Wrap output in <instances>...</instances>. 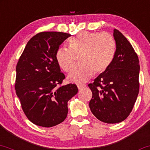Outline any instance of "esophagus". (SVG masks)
I'll use <instances>...</instances> for the list:
<instances>
[{
    "label": "esophagus",
    "mask_w": 150,
    "mask_h": 150,
    "mask_svg": "<svg viewBox=\"0 0 150 150\" xmlns=\"http://www.w3.org/2000/svg\"><path fill=\"white\" fill-rule=\"evenodd\" d=\"M84 87H85V85H84V84H78V85H77V88H78L79 90H81V88H84Z\"/></svg>",
    "instance_id": "34e87169"
}]
</instances>
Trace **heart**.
I'll use <instances>...</instances> for the list:
<instances>
[{"instance_id": "obj_1", "label": "heart", "mask_w": 150, "mask_h": 150, "mask_svg": "<svg viewBox=\"0 0 150 150\" xmlns=\"http://www.w3.org/2000/svg\"><path fill=\"white\" fill-rule=\"evenodd\" d=\"M115 51L113 38L107 33L83 32L69 41V48H59L56 52V59L59 67L69 72L75 65L76 56L80 57L82 65L72 71L68 79L75 84H83L94 73L105 72L112 62Z\"/></svg>"}]
</instances>
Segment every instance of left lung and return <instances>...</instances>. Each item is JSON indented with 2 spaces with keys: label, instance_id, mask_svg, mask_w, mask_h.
<instances>
[{
  "label": "left lung",
  "instance_id": "8db88e82",
  "mask_svg": "<svg viewBox=\"0 0 150 150\" xmlns=\"http://www.w3.org/2000/svg\"><path fill=\"white\" fill-rule=\"evenodd\" d=\"M113 38L116 48L111 65L88 85L93 94L91 111L98 120L109 124L125 120L139 92L137 54L119 30H113Z\"/></svg>",
  "mask_w": 150,
  "mask_h": 150
}]
</instances>
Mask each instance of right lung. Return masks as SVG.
<instances>
[{"label": "right lung", "instance_id": "add662e5", "mask_svg": "<svg viewBox=\"0 0 150 150\" xmlns=\"http://www.w3.org/2000/svg\"><path fill=\"white\" fill-rule=\"evenodd\" d=\"M43 32L30 39L16 66L15 90L23 111L32 122L51 127L67 116L68 102L78 92L76 85L58 87L65 78L56 59L59 45L71 37Z\"/></svg>", "mask_w": 150, "mask_h": 150}]
</instances>
